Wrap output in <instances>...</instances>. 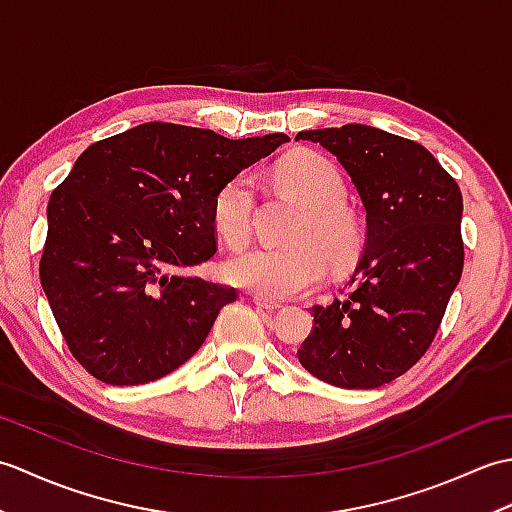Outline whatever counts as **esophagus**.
<instances>
[{
  "label": "esophagus",
  "instance_id": "esophagus-1",
  "mask_svg": "<svg viewBox=\"0 0 512 512\" xmlns=\"http://www.w3.org/2000/svg\"><path fill=\"white\" fill-rule=\"evenodd\" d=\"M253 301L257 303L259 308L268 310V312H275V310H279V308H284V303H281V301H275V299H270V297H262V295H255Z\"/></svg>",
  "mask_w": 512,
  "mask_h": 512
}]
</instances>
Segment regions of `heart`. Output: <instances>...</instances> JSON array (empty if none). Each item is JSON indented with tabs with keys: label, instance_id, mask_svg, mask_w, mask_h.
<instances>
[{
	"label": "heart",
	"instance_id": "obj_1",
	"mask_svg": "<svg viewBox=\"0 0 512 512\" xmlns=\"http://www.w3.org/2000/svg\"><path fill=\"white\" fill-rule=\"evenodd\" d=\"M281 191L297 198L303 209L288 233V246L250 248L226 266L233 284L270 299L297 297L319 284L325 262L339 270L350 266L363 244L356 215L343 204L347 187L339 167L319 154L288 156L275 169ZM255 180L237 173L213 198V224L228 248H244L253 235Z\"/></svg>",
	"mask_w": 512,
	"mask_h": 512
}]
</instances>
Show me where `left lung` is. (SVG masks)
<instances>
[{
  "mask_svg": "<svg viewBox=\"0 0 512 512\" xmlns=\"http://www.w3.org/2000/svg\"><path fill=\"white\" fill-rule=\"evenodd\" d=\"M352 176L367 211L354 275L297 350L312 376L374 389L427 354L464 268L462 193L422 145L369 125L308 129Z\"/></svg>",
  "mask_w": 512,
  "mask_h": 512,
  "instance_id": "8db88e82",
  "label": "left lung"
}]
</instances>
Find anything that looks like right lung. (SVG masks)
<instances>
[{
    "mask_svg": "<svg viewBox=\"0 0 512 512\" xmlns=\"http://www.w3.org/2000/svg\"><path fill=\"white\" fill-rule=\"evenodd\" d=\"M281 143L145 123L83 151L50 195L39 277L85 372L147 385L200 350L237 290L182 270L215 255L222 184Z\"/></svg>",
    "mask_w": 512,
    "mask_h": 512,
    "instance_id": "1",
    "label": "right lung"
}]
</instances>
